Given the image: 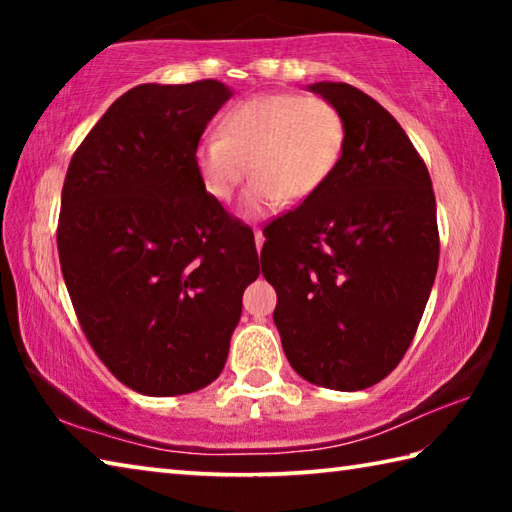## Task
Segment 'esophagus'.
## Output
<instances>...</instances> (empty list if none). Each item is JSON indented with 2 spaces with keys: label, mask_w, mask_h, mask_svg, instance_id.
Segmentation results:
<instances>
[{
  "label": "esophagus",
  "mask_w": 512,
  "mask_h": 512,
  "mask_svg": "<svg viewBox=\"0 0 512 512\" xmlns=\"http://www.w3.org/2000/svg\"><path fill=\"white\" fill-rule=\"evenodd\" d=\"M253 232H255V246H257V250H262V246H264V235H262V230L253 228Z\"/></svg>",
  "instance_id": "1"
}]
</instances>
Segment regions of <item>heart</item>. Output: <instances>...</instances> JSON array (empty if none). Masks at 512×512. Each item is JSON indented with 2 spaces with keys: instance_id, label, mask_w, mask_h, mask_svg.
<instances>
[{
  "instance_id": "obj_1",
  "label": "heart",
  "mask_w": 512,
  "mask_h": 512,
  "mask_svg": "<svg viewBox=\"0 0 512 512\" xmlns=\"http://www.w3.org/2000/svg\"><path fill=\"white\" fill-rule=\"evenodd\" d=\"M345 121L332 103L305 94H257L221 117L219 135L196 144L194 164L203 189L225 203L248 173L241 201L246 216H264L282 201L316 196L339 167Z\"/></svg>"
}]
</instances>
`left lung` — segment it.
Wrapping results in <instances>:
<instances>
[{
	"label": "left lung",
	"mask_w": 512,
	"mask_h": 512,
	"mask_svg": "<svg viewBox=\"0 0 512 512\" xmlns=\"http://www.w3.org/2000/svg\"><path fill=\"white\" fill-rule=\"evenodd\" d=\"M341 112L345 149L316 196L264 230L262 273L291 368L332 391L391 375L438 271L436 196L409 135L348 83L309 85Z\"/></svg>",
	"instance_id": "1"
}]
</instances>
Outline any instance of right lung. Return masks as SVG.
Segmentation results:
<instances>
[{"instance_id":"obj_1","label":"right lung","mask_w":512,"mask_h":512,"mask_svg":"<svg viewBox=\"0 0 512 512\" xmlns=\"http://www.w3.org/2000/svg\"><path fill=\"white\" fill-rule=\"evenodd\" d=\"M232 90L144 83L112 103L69 162L58 257L85 336L121 384L185 395L221 375L253 230L205 192L194 151Z\"/></svg>"}]
</instances>
